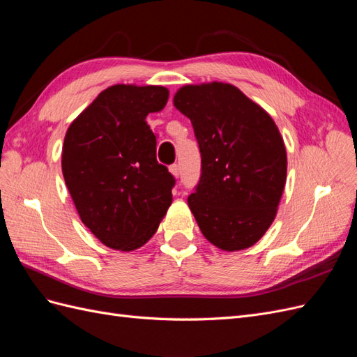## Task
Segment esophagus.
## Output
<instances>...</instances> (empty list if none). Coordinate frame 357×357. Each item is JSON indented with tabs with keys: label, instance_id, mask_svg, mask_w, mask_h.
Segmentation results:
<instances>
[{
	"label": "esophagus",
	"instance_id": "esophagus-1",
	"mask_svg": "<svg viewBox=\"0 0 357 357\" xmlns=\"http://www.w3.org/2000/svg\"><path fill=\"white\" fill-rule=\"evenodd\" d=\"M169 172H171V174L174 176L176 178H178V176H180V168H178V165H177V164L171 165V167H169Z\"/></svg>",
	"mask_w": 357,
	"mask_h": 357
}]
</instances>
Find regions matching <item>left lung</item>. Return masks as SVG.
Segmentation results:
<instances>
[{"label": "left lung", "mask_w": 357, "mask_h": 357, "mask_svg": "<svg viewBox=\"0 0 357 357\" xmlns=\"http://www.w3.org/2000/svg\"><path fill=\"white\" fill-rule=\"evenodd\" d=\"M172 102L190 119L201 150V180L188 204L202 235L225 252L255 245L286 186V146L273 117L223 82L181 86Z\"/></svg>", "instance_id": "8db88e82"}]
</instances>
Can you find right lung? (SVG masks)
<instances>
[{
  "mask_svg": "<svg viewBox=\"0 0 357 357\" xmlns=\"http://www.w3.org/2000/svg\"><path fill=\"white\" fill-rule=\"evenodd\" d=\"M164 86L113 84L74 119L62 146V174L80 220L104 245L132 252L152 238L174 186L156 160L149 113L164 110Z\"/></svg>",
  "mask_w": 357,
  "mask_h": 357,
  "instance_id": "right-lung-1",
  "label": "right lung"
}]
</instances>
